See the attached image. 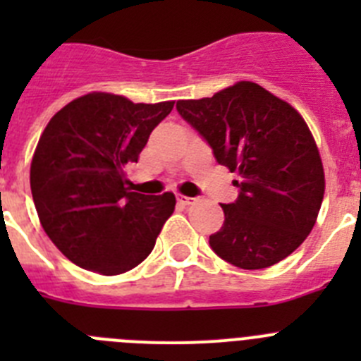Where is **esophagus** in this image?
<instances>
[{
  "mask_svg": "<svg viewBox=\"0 0 361 361\" xmlns=\"http://www.w3.org/2000/svg\"><path fill=\"white\" fill-rule=\"evenodd\" d=\"M193 200H195V199H191V197H186V195H180V193L177 195V202L183 204V206H188V204H191Z\"/></svg>",
  "mask_w": 361,
  "mask_h": 361,
  "instance_id": "34e87169",
  "label": "esophagus"
}]
</instances>
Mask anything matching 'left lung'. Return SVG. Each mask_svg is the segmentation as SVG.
I'll use <instances>...</instances> for the list:
<instances>
[{
  "label": "left lung",
  "mask_w": 361,
  "mask_h": 361,
  "mask_svg": "<svg viewBox=\"0 0 361 361\" xmlns=\"http://www.w3.org/2000/svg\"><path fill=\"white\" fill-rule=\"evenodd\" d=\"M177 111L212 146L216 162L240 175L235 202L212 250L240 269L280 262L307 238L325 191L324 166L304 117L257 82L213 97L178 101Z\"/></svg>",
  "instance_id": "obj_1"
}]
</instances>
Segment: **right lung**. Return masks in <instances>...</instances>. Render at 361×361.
I'll return each instance as SVG.
<instances>
[{"mask_svg":"<svg viewBox=\"0 0 361 361\" xmlns=\"http://www.w3.org/2000/svg\"><path fill=\"white\" fill-rule=\"evenodd\" d=\"M173 104L94 92L47 124L30 164V190L44 233L70 262L119 275L152 253L175 195L130 191L124 168L139 161Z\"/></svg>","mask_w":361,"mask_h":361,"instance_id":"right-lung-1","label":"right lung"}]
</instances>
